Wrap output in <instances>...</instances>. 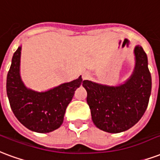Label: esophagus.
<instances>
[{
    "instance_id": "1",
    "label": "esophagus",
    "mask_w": 160,
    "mask_h": 160,
    "mask_svg": "<svg viewBox=\"0 0 160 160\" xmlns=\"http://www.w3.org/2000/svg\"><path fill=\"white\" fill-rule=\"evenodd\" d=\"M90 77H91V74H90L89 72H86V73H84L82 74V79H83V80H88Z\"/></svg>"
}]
</instances>
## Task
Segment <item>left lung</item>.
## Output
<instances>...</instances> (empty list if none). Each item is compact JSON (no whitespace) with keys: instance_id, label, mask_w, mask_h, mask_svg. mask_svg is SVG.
<instances>
[{"instance_id":"left-lung-1","label":"left lung","mask_w":160,"mask_h":160,"mask_svg":"<svg viewBox=\"0 0 160 160\" xmlns=\"http://www.w3.org/2000/svg\"><path fill=\"white\" fill-rule=\"evenodd\" d=\"M136 64L133 73L117 86L84 80L92 121L102 131L119 133L137 124L145 113L152 89L148 57L141 46L134 49Z\"/></svg>"}]
</instances>
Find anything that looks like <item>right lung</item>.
I'll return each mask as SVG.
<instances>
[{
    "mask_svg": "<svg viewBox=\"0 0 160 160\" xmlns=\"http://www.w3.org/2000/svg\"><path fill=\"white\" fill-rule=\"evenodd\" d=\"M21 47L14 52L7 77V94L11 108L26 128L39 133H48L59 128L65 110L83 80H76L44 92L27 88L20 77Z\"/></svg>",
    "mask_w": 160,
    "mask_h": 160,
    "instance_id": "obj_1",
    "label": "right lung"
}]
</instances>
